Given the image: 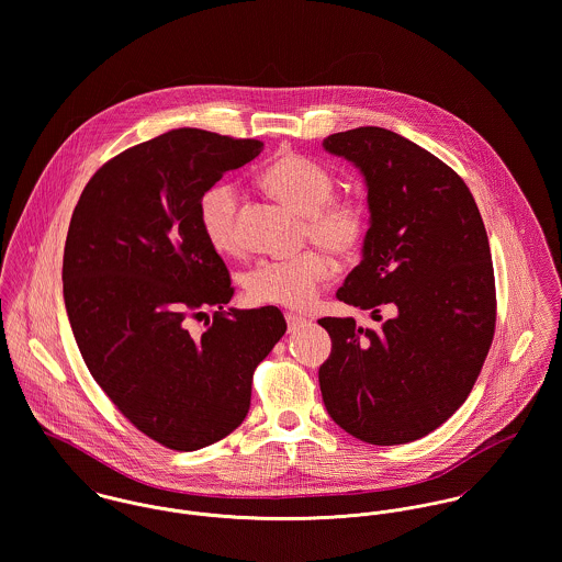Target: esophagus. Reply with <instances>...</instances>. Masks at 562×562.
Masks as SVG:
<instances>
[{
  "instance_id": "esophagus-1",
  "label": "esophagus",
  "mask_w": 562,
  "mask_h": 562,
  "mask_svg": "<svg viewBox=\"0 0 562 562\" xmlns=\"http://www.w3.org/2000/svg\"><path fill=\"white\" fill-rule=\"evenodd\" d=\"M284 318H286V327H289V331H295V329H300L302 325H306V318H304V316H300V314H293V312H286V314H284Z\"/></svg>"
}]
</instances>
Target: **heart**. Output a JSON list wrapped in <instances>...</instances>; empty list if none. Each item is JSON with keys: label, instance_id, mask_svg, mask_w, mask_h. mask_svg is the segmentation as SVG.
Instances as JSON below:
<instances>
[{"label": "heart", "instance_id": "b5f03b06", "mask_svg": "<svg viewBox=\"0 0 562 562\" xmlns=\"http://www.w3.org/2000/svg\"><path fill=\"white\" fill-rule=\"evenodd\" d=\"M258 183L286 206L308 215V237L318 248L336 258H351L362 250L371 226L369 202L360 193H334L336 175L325 164L300 153H282L262 168ZM237 213L239 200L231 186H213L200 195L198 222L215 250L233 254L241 248ZM324 252L258 260L244 278L248 297L293 311L311 306L321 284L334 273L331 258Z\"/></svg>", "mask_w": 562, "mask_h": 562}]
</instances>
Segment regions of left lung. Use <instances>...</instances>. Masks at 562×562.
<instances>
[{"label": "left lung", "instance_id": "1", "mask_svg": "<svg viewBox=\"0 0 562 562\" xmlns=\"http://www.w3.org/2000/svg\"><path fill=\"white\" fill-rule=\"evenodd\" d=\"M369 186L371 228L336 297L397 314L379 327L325 316L318 369L331 420L362 441L429 436L470 396L496 331V278L483 217L463 179L403 135L360 126L323 139Z\"/></svg>", "mask_w": 562, "mask_h": 562}]
</instances>
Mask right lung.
<instances>
[{"label":"right lung","instance_id":"add662e5","mask_svg":"<svg viewBox=\"0 0 562 562\" xmlns=\"http://www.w3.org/2000/svg\"><path fill=\"white\" fill-rule=\"evenodd\" d=\"M260 150V139L168 131L105 161L70 217L64 304L81 358L126 420L170 450L244 423L254 371L286 331L276 306L224 311L235 286L198 222L200 195Z\"/></svg>","mask_w":562,"mask_h":562}]
</instances>
